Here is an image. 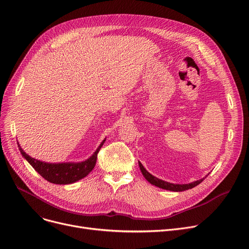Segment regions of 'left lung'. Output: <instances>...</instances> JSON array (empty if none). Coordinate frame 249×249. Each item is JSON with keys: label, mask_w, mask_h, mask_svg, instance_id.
<instances>
[{"label": "left lung", "mask_w": 249, "mask_h": 249, "mask_svg": "<svg viewBox=\"0 0 249 249\" xmlns=\"http://www.w3.org/2000/svg\"><path fill=\"white\" fill-rule=\"evenodd\" d=\"M139 166H140V169H141V172L142 174L144 175L145 178L153 185L155 186H158L162 189H166V191H171V192H183V191H186V189H191L195 186H196L197 184H199L200 182H202L205 178L203 179H199V180H196L194 182H191V183H186V184H175V183H171V182H167V181H164L162 179H159L157 178V177L153 176L151 173H149L145 167L143 166V164H142L140 161H139Z\"/></svg>", "instance_id": "obj_1"}]
</instances>
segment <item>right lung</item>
Instances as JSON below:
<instances>
[{
  "label": "right lung",
  "mask_w": 249,
  "mask_h": 249,
  "mask_svg": "<svg viewBox=\"0 0 249 249\" xmlns=\"http://www.w3.org/2000/svg\"><path fill=\"white\" fill-rule=\"evenodd\" d=\"M106 138L101 142L96 151L92 156L82 162H64V163H47L34 159L23 151L18 144V148L22 156L24 157L31 166L37 171L44 179L54 184H71L86 177L94 168L97 160V154L100 148L103 146Z\"/></svg>",
  "instance_id": "1"
}]
</instances>
